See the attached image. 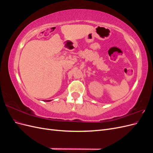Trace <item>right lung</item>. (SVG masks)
Returning a JSON list of instances; mask_svg holds the SVG:
<instances>
[{
    "label": "right lung",
    "instance_id": "add662e5",
    "mask_svg": "<svg viewBox=\"0 0 153 153\" xmlns=\"http://www.w3.org/2000/svg\"><path fill=\"white\" fill-rule=\"evenodd\" d=\"M51 100H46V101H50Z\"/></svg>",
    "mask_w": 153,
    "mask_h": 153
}]
</instances>
